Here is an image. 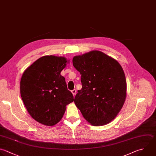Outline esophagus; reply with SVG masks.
Segmentation results:
<instances>
[{"instance_id":"esophagus-1","label":"esophagus","mask_w":156,"mask_h":156,"mask_svg":"<svg viewBox=\"0 0 156 156\" xmlns=\"http://www.w3.org/2000/svg\"><path fill=\"white\" fill-rule=\"evenodd\" d=\"M76 91H76V89H74V90H73L71 91V92H72V93H73V94L74 96L76 95Z\"/></svg>"}]
</instances>
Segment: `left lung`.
<instances>
[{
    "mask_svg": "<svg viewBox=\"0 0 156 156\" xmlns=\"http://www.w3.org/2000/svg\"><path fill=\"white\" fill-rule=\"evenodd\" d=\"M80 73L82 88L74 103L91 125L111 122L122 108L126 97V80L119 63L105 54L93 51L73 59Z\"/></svg>",
    "mask_w": 156,
    "mask_h": 156,
    "instance_id": "left-lung-1",
    "label": "left lung"
}]
</instances>
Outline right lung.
<instances>
[{
    "mask_svg": "<svg viewBox=\"0 0 156 156\" xmlns=\"http://www.w3.org/2000/svg\"><path fill=\"white\" fill-rule=\"evenodd\" d=\"M68 61L63 57L43 56L24 72L20 91L23 101L30 116L38 122L51 126L62 118L66 105L73 102L60 73Z\"/></svg>",
    "mask_w": 156,
    "mask_h": 156,
    "instance_id": "add662e5",
    "label": "right lung"
}]
</instances>
